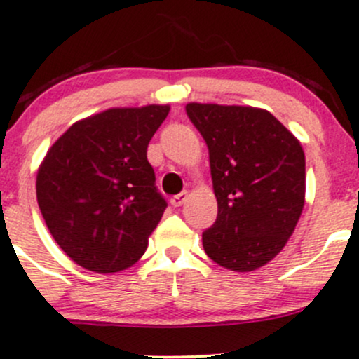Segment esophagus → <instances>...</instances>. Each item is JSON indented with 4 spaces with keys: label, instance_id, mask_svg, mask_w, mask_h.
<instances>
[{
    "label": "esophagus",
    "instance_id": "34e87169",
    "mask_svg": "<svg viewBox=\"0 0 359 359\" xmlns=\"http://www.w3.org/2000/svg\"><path fill=\"white\" fill-rule=\"evenodd\" d=\"M187 199H189V192L184 191V192H180V194L173 196V198L170 199V203H172V206H182Z\"/></svg>",
    "mask_w": 359,
    "mask_h": 359
}]
</instances>
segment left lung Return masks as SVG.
<instances>
[{
	"label": "left lung",
	"instance_id": "obj_1",
	"mask_svg": "<svg viewBox=\"0 0 359 359\" xmlns=\"http://www.w3.org/2000/svg\"><path fill=\"white\" fill-rule=\"evenodd\" d=\"M210 153L218 217L203 232L205 252L224 269L252 271L287 244L304 206V151L270 111L187 103Z\"/></svg>",
	"mask_w": 359,
	"mask_h": 359
}]
</instances>
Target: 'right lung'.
<instances>
[{"mask_svg":"<svg viewBox=\"0 0 359 359\" xmlns=\"http://www.w3.org/2000/svg\"><path fill=\"white\" fill-rule=\"evenodd\" d=\"M168 111V104H148L90 115L41 161L37 205L53 239L82 269L115 273L144 255L167 208L148 144Z\"/></svg>","mask_w":359,"mask_h":359,"instance_id":"right-lung-1","label":"right lung"}]
</instances>
